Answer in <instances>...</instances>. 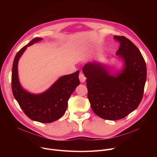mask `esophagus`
<instances>
[{"label":"esophagus","mask_w":157,"mask_h":157,"mask_svg":"<svg viewBox=\"0 0 157 157\" xmlns=\"http://www.w3.org/2000/svg\"><path fill=\"white\" fill-rule=\"evenodd\" d=\"M79 79L81 83H84V82L86 81V77L85 76L84 74L81 72L79 73Z\"/></svg>","instance_id":"obj_1"}]
</instances>
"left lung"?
Here are the masks:
<instances>
[{"instance_id": "left-lung-1", "label": "left lung", "mask_w": 157, "mask_h": 157, "mask_svg": "<svg viewBox=\"0 0 157 157\" xmlns=\"http://www.w3.org/2000/svg\"><path fill=\"white\" fill-rule=\"evenodd\" d=\"M114 39L120 43L116 54L125 62L120 74L111 76L97 62L83 68L90 106L98 117L108 120L122 119L137 108L146 80V65L139 49L124 36H114Z\"/></svg>"}]
</instances>
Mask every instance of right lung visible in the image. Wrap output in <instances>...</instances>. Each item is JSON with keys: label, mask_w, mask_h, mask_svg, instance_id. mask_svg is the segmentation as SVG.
Returning a JSON list of instances; mask_svg holds the SVG:
<instances>
[{"label": "right lung", "mask_w": 157, "mask_h": 157, "mask_svg": "<svg viewBox=\"0 0 157 157\" xmlns=\"http://www.w3.org/2000/svg\"><path fill=\"white\" fill-rule=\"evenodd\" d=\"M41 39H32L16 53L12 68L11 86L15 99L30 119L40 123H52L61 118L67 109L70 96L79 85V71L62 76L41 94H31L23 90L18 77L19 59L28 46Z\"/></svg>", "instance_id": "obj_1"}]
</instances>
